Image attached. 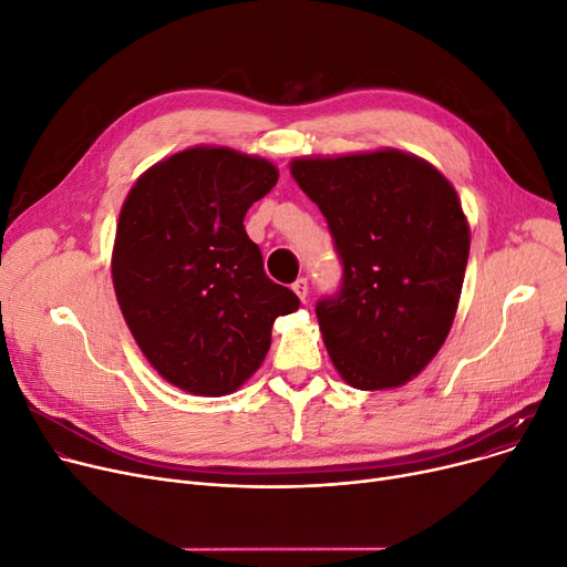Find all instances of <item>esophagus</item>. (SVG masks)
Returning a JSON list of instances; mask_svg holds the SVG:
<instances>
[{
  "instance_id": "esophagus-1",
  "label": "esophagus",
  "mask_w": 567,
  "mask_h": 567,
  "mask_svg": "<svg viewBox=\"0 0 567 567\" xmlns=\"http://www.w3.org/2000/svg\"><path fill=\"white\" fill-rule=\"evenodd\" d=\"M291 289H293L296 293H299V299H301V301H306V299H308V280H306V278H299V280H296V282L291 285Z\"/></svg>"
}]
</instances>
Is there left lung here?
<instances>
[{
    "label": "left lung",
    "instance_id": "left-lung-1",
    "mask_svg": "<svg viewBox=\"0 0 567 567\" xmlns=\"http://www.w3.org/2000/svg\"><path fill=\"white\" fill-rule=\"evenodd\" d=\"M289 169L342 259V289L317 303L326 351L353 389H398L455 321L471 246L462 202L432 163L400 148L293 158Z\"/></svg>",
    "mask_w": 567,
    "mask_h": 567
}]
</instances>
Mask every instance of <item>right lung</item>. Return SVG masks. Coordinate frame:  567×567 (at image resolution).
Wrapping results in <instances>:
<instances>
[{
	"mask_svg": "<svg viewBox=\"0 0 567 567\" xmlns=\"http://www.w3.org/2000/svg\"><path fill=\"white\" fill-rule=\"evenodd\" d=\"M278 167L190 146L148 167L116 223L112 285L144 359L176 389L229 395L259 370L274 321L299 296L264 274L244 218Z\"/></svg>",
	"mask_w": 567,
	"mask_h": 567,
	"instance_id": "1",
	"label": "right lung"
}]
</instances>
